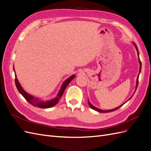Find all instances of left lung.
<instances>
[{
    "label": "left lung",
    "mask_w": 151,
    "mask_h": 151,
    "mask_svg": "<svg viewBox=\"0 0 151 151\" xmlns=\"http://www.w3.org/2000/svg\"><path fill=\"white\" fill-rule=\"evenodd\" d=\"M134 45H135V48H136V50H137V53H138V56H139V63H140V69H139V72H140V71H141V67H142V63H141V62H140V58H139V50H138V48H137V45H136V44L135 43H134ZM139 76H138V77H137V83H136V89H135V91H136V89H137V86H138V84H139ZM133 96V95L132 96H131V98ZM129 100H128V101H129ZM126 101V102H127ZM125 102V103H126ZM123 103V104H124ZM88 104H89V106L92 108V109H94V110H96V111H99V112H101V113H107V112H110V111H115V110H116V109H118L120 107H121V106H122L123 105V104H122V105H120V106H118V107H117V108H114V109H110V110H102V109H99V108H96V107H95V106H94L93 105L91 104V103H90V101H89V99H88Z\"/></svg>",
    "instance_id": "8db88e82"
}]
</instances>
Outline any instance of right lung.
Returning <instances> with one entry per match:
<instances>
[{
	"instance_id": "obj_1",
	"label": "right lung",
	"mask_w": 151,
	"mask_h": 151,
	"mask_svg": "<svg viewBox=\"0 0 151 151\" xmlns=\"http://www.w3.org/2000/svg\"><path fill=\"white\" fill-rule=\"evenodd\" d=\"M14 70V67H13ZM15 72V70H14ZM15 76H16V79H15V84L16 86V88L18 90V91L22 94V96H23L27 101H28L30 104H31L32 105H33L35 106H37L39 108H50L52 107L53 106L55 105L58 101H59V99L62 97V96L64 92V91L65 89V88H67V86H68V84L70 83V81L74 78L76 77L75 75H72L70 77L65 80L64 81L62 85V87L60 88V90L59 91V93H58L57 96H56V98H53V99H51L50 101H41L39 99L35 98L33 96H31L30 94H29L28 93H26V91L22 89V86H21V84H19V81H18L17 77L15 73Z\"/></svg>"
}]
</instances>
